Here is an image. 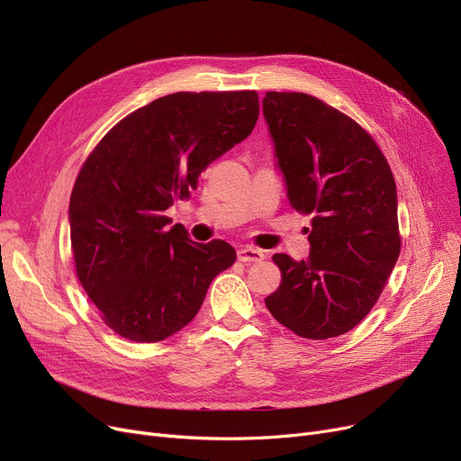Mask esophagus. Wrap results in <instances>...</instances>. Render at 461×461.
I'll use <instances>...</instances> for the list:
<instances>
[{
  "label": "esophagus",
  "mask_w": 461,
  "mask_h": 461,
  "mask_svg": "<svg viewBox=\"0 0 461 461\" xmlns=\"http://www.w3.org/2000/svg\"><path fill=\"white\" fill-rule=\"evenodd\" d=\"M237 258H239L240 261H243V263H258V261L265 259L267 256H265V252H263V250H259V249H254V247H243V249H239Z\"/></svg>",
  "instance_id": "obj_1"
}]
</instances>
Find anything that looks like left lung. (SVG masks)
I'll return each mask as SVG.
<instances>
[{
  "instance_id": "left-lung-1",
  "label": "left lung",
  "mask_w": 461,
  "mask_h": 461,
  "mask_svg": "<svg viewBox=\"0 0 461 461\" xmlns=\"http://www.w3.org/2000/svg\"><path fill=\"white\" fill-rule=\"evenodd\" d=\"M263 117L287 200L310 214V256L275 254L282 282L273 318L310 340L357 327L400 256L398 196L389 162L351 117L306 93L267 91Z\"/></svg>"
}]
</instances>
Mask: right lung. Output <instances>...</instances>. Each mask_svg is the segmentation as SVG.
Returning a JSON list of instances; mask_svg holds the SVG:
<instances>
[{
	"label": "right lung",
	"instance_id": "1",
	"mask_svg": "<svg viewBox=\"0 0 461 461\" xmlns=\"http://www.w3.org/2000/svg\"><path fill=\"white\" fill-rule=\"evenodd\" d=\"M256 91H179L119 123L84 162L70 194L77 275L104 323L132 342L176 334L235 261L226 240L194 243L164 214L203 169L256 127Z\"/></svg>",
	"mask_w": 461,
	"mask_h": 461
}]
</instances>
